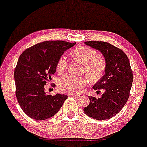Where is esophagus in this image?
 I'll list each match as a JSON object with an SVG mask.
<instances>
[{
  "label": "esophagus",
  "mask_w": 147,
  "mask_h": 147,
  "mask_svg": "<svg viewBox=\"0 0 147 147\" xmlns=\"http://www.w3.org/2000/svg\"><path fill=\"white\" fill-rule=\"evenodd\" d=\"M82 95V94H70V96H74V97H76V98H80V97H81Z\"/></svg>",
  "instance_id": "34e87169"
}]
</instances>
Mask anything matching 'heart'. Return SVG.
<instances>
[{
  "mask_svg": "<svg viewBox=\"0 0 147 147\" xmlns=\"http://www.w3.org/2000/svg\"><path fill=\"white\" fill-rule=\"evenodd\" d=\"M71 55L84 65L85 74L90 81L96 82L103 76L106 67L105 62L101 57L98 56V53L96 50L85 46H80L71 51ZM66 67V58L64 56L61 57L57 63V72L63 73L65 70ZM86 84L87 80L85 78L69 75L62 76L58 80L59 89L65 93L80 92Z\"/></svg>",
  "mask_w": 147,
  "mask_h": 147,
  "instance_id": "b5f03b06",
  "label": "heart"
}]
</instances>
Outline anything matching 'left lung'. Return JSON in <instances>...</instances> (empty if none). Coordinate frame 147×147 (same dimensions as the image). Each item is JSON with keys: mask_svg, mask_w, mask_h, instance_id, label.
<instances>
[{"mask_svg": "<svg viewBox=\"0 0 147 147\" xmlns=\"http://www.w3.org/2000/svg\"><path fill=\"white\" fill-rule=\"evenodd\" d=\"M86 45L101 52L105 59V75L92 88L105 92L100 98L89 96L90 104L84 109L88 116L97 120L113 117L122 109L129 96L133 74L125 53L110 43L88 41Z\"/></svg>", "mask_w": 147, "mask_h": 147, "instance_id": "left-lung-1", "label": "left lung"}]
</instances>
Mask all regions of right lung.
<instances>
[{"label": "right lung", "mask_w": 147, "mask_h": 147, "mask_svg": "<svg viewBox=\"0 0 147 147\" xmlns=\"http://www.w3.org/2000/svg\"><path fill=\"white\" fill-rule=\"evenodd\" d=\"M75 45L63 40L45 41L26 49L19 57L14 71L15 95L30 117L44 120L53 117L67 98L65 94L47 95L44 86L56 71L59 59Z\"/></svg>", "instance_id": "right-lung-1"}]
</instances>
